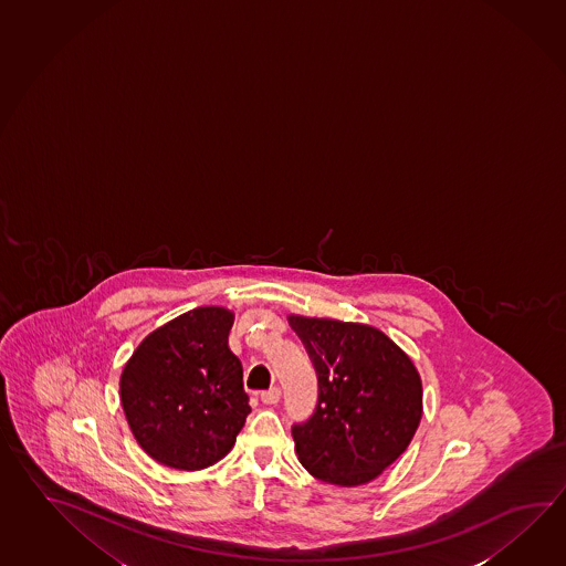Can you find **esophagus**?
Wrapping results in <instances>:
<instances>
[{
	"label": "esophagus",
	"mask_w": 566,
	"mask_h": 566,
	"mask_svg": "<svg viewBox=\"0 0 566 566\" xmlns=\"http://www.w3.org/2000/svg\"><path fill=\"white\" fill-rule=\"evenodd\" d=\"M280 389L277 387H272V389H268V391L262 392L260 395V399H262V403L265 405H276L280 401Z\"/></svg>",
	"instance_id": "esophagus-1"
}]
</instances>
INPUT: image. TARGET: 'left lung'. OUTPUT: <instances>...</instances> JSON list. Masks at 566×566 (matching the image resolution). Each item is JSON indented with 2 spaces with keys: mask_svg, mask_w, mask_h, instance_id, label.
Returning a JSON list of instances; mask_svg holds the SVG:
<instances>
[{
  "mask_svg": "<svg viewBox=\"0 0 566 566\" xmlns=\"http://www.w3.org/2000/svg\"><path fill=\"white\" fill-rule=\"evenodd\" d=\"M318 377L316 409L292 426L302 465L328 484H367L411 443L423 416L413 360L379 328L290 314Z\"/></svg>",
  "mask_w": 566,
  "mask_h": 566,
  "instance_id": "left-lung-1",
  "label": "left lung"
}]
</instances>
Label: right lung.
I'll use <instances>...</instances> for the list:
<instances>
[{
	"label": "right lung",
	"mask_w": 566,
	"mask_h": 566,
	"mask_svg": "<svg viewBox=\"0 0 566 566\" xmlns=\"http://www.w3.org/2000/svg\"><path fill=\"white\" fill-rule=\"evenodd\" d=\"M233 312L201 306L153 331L120 375V403L140 448L175 470L230 453L252 411L240 358L228 346Z\"/></svg>",
	"instance_id": "add662e5"
}]
</instances>
